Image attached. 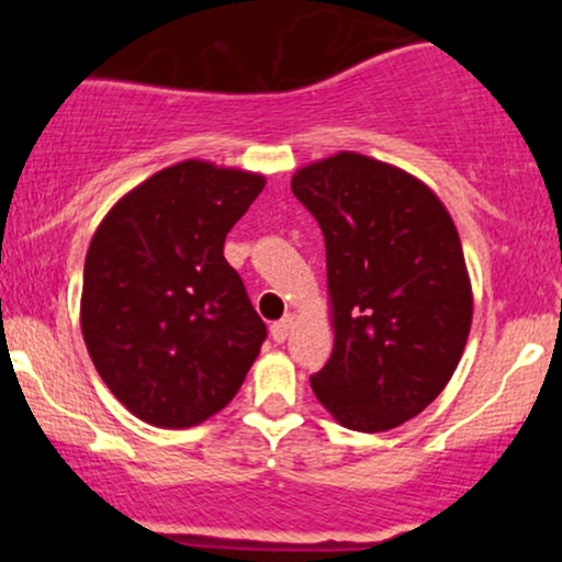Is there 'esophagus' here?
I'll list each match as a JSON object with an SVG mask.
<instances>
[{
    "instance_id": "1",
    "label": "esophagus",
    "mask_w": 562,
    "mask_h": 562,
    "mask_svg": "<svg viewBox=\"0 0 562 562\" xmlns=\"http://www.w3.org/2000/svg\"><path fill=\"white\" fill-rule=\"evenodd\" d=\"M290 327H293V317H282L280 322H274L272 325V338H274V344H285V338L290 335Z\"/></svg>"
}]
</instances>
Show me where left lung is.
I'll return each instance as SVG.
<instances>
[{
    "instance_id": "8db88e82",
    "label": "left lung",
    "mask_w": 562,
    "mask_h": 562,
    "mask_svg": "<svg viewBox=\"0 0 562 562\" xmlns=\"http://www.w3.org/2000/svg\"><path fill=\"white\" fill-rule=\"evenodd\" d=\"M290 187L327 250L335 346L314 396L351 430L396 428L443 391L468 344L473 295L454 222L415 177L357 153L306 166Z\"/></svg>"
}]
</instances>
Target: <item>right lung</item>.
Returning <instances> with one entry per match:
<instances>
[{
  "label": "right lung",
  "instance_id": "1",
  "mask_svg": "<svg viewBox=\"0 0 562 562\" xmlns=\"http://www.w3.org/2000/svg\"><path fill=\"white\" fill-rule=\"evenodd\" d=\"M259 173L184 160L113 205L83 263L81 330L113 396L139 420L190 428L240 391L267 340L224 240Z\"/></svg>",
  "mask_w": 562,
  "mask_h": 562
}]
</instances>
